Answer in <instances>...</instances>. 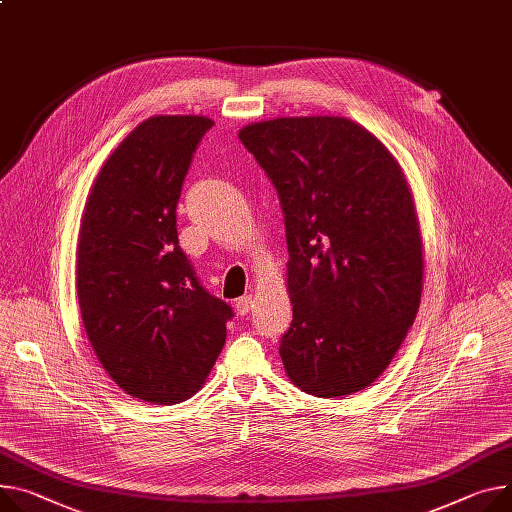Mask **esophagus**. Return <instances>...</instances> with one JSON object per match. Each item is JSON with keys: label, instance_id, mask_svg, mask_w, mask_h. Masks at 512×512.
I'll return each instance as SVG.
<instances>
[{"label": "esophagus", "instance_id": "1", "mask_svg": "<svg viewBox=\"0 0 512 512\" xmlns=\"http://www.w3.org/2000/svg\"><path fill=\"white\" fill-rule=\"evenodd\" d=\"M252 295H244V297H240L238 301H235V311L240 313V316H248V311L252 309Z\"/></svg>", "mask_w": 512, "mask_h": 512}]
</instances>
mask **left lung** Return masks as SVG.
Here are the masks:
<instances>
[{
    "label": "left lung",
    "instance_id": "obj_1",
    "mask_svg": "<svg viewBox=\"0 0 512 512\" xmlns=\"http://www.w3.org/2000/svg\"><path fill=\"white\" fill-rule=\"evenodd\" d=\"M238 137L285 215V371L311 396L357 393L396 357L420 307L422 235L408 180L391 151L344 116H281Z\"/></svg>",
    "mask_w": 512,
    "mask_h": 512
}]
</instances>
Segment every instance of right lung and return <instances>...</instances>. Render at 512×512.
Segmentation results:
<instances>
[{"instance_id": "add662e5", "label": "right lung", "mask_w": 512, "mask_h": 512, "mask_svg": "<svg viewBox=\"0 0 512 512\" xmlns=\"http://www.w3.org/2000/svg\"><path fill=\"white\" fill-rule=\"evenodd\" d=\"M211 127L207 116H149L108 155L84 207V328L110 379L149 404L184 402L205 385L233 316L196 279L176 231L184 176Z\"/></svg>"}]
</instances>
